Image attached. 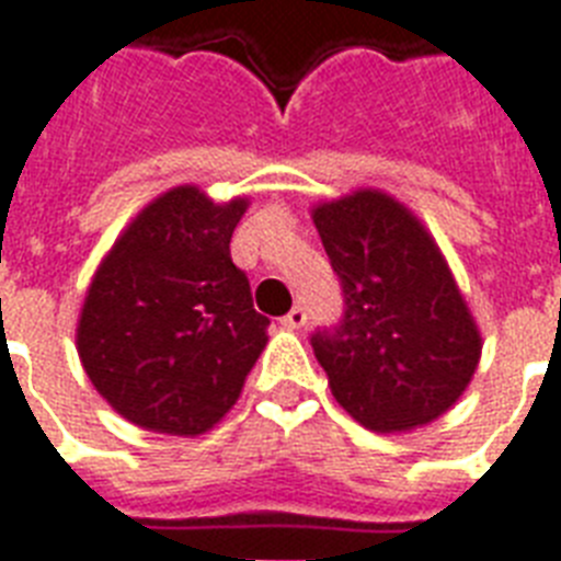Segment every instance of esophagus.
I'll return each mask as SVG.
<instances>
[{
	"label": "esophagus",
	"mask_w": 561,
	"mask_h": 561,
	"mask_svg": "<svg viewBox=\"0 0 561 561\" xmlns=\"http://www.w3.org/2000/svg\"><path fill=\"white\" fill-rule=\"evenodd\" d=\"M282 323L288 325V329H302V325L308 323V314H306V308L302 306H294L288 311V314L282 317Z\"/></svg>",
	"instance_id": "esophagus-1"
}]
</instances>
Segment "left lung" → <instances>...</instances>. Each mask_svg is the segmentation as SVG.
<instances>
[{
  "label": "left lung",
  "instance_id": "1",
  "mask_svg": "<svg viewBox=\"0 0 561 561\" xmlns=\"http://www.w3.org/2000/svg\"><path fill=\"white\" fill-rule=\"evenodd\" d=\"M311 218L346 302L341 325L311 337L337 404L378 434L443 416L469 387L483 337L434 236L378 188L317 203Z\"/></svg>",
  "mask_w": 561,
  "mask_h": 561
}]
</instances>
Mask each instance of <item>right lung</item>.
<instances>
[{"mask_svg":"<svg viewBox=\"0 0 561 561\" xmlns=\"http://www.w3.org/2000/svg\"><path fill=\"white\" fill-rule=\"evenodd\" d=\"M247 206L169 188L101 259L75 343L92 387L127 422L197 436L241 396L271 325L229 255Z\"/></svg>","mask_w":561,"mask_h":561,"instance_id":"obj_1","label":"right lung"}]
</instances>
